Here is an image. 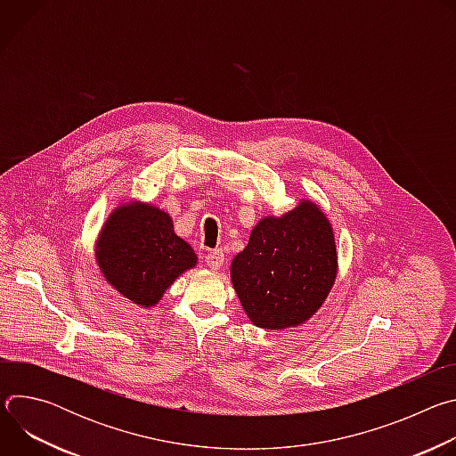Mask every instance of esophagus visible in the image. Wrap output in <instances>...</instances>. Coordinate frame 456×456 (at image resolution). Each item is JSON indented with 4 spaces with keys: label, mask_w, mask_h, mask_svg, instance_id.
<instances>
[{
    "label": "esophagus",
    "mask_w": 456,
    "mask_h": 456,
    "mask_svg": "<svg viewBox=\"0 0 456 456\" xmlns=\"http://www.w3.org/2000/svg\"><path fill=\"white\" fill-rule=\"evenodd\" d=\"M224 252L220 248L216 250H211L208 256H206V265L213 271H218L222 265H224Z\"/></svg>",
    "instance_id": "esophagus-1"
}]
</instances>
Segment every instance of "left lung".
Segmentation results:
<instances>
[{
	"label": "left lung",
	"mask_w": 456,
	"mask_h": 456,
	"mask_svg": "<svg viewBox=\"0 0 456 456\" xmlns=\"http://www.w3.org/2000/svg\"><path fill=\"white\" fill-rule=\"evenodd\" d=\"M338 267L329 216L301 199L294 209L256 224L232 259L231 281L252 324L285 330L308 321L327 301Z\"/></svg>",
	"instance_id": "8db88e82"
}]
</instances>
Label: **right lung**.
<instances>
[{
	"label": "right lung",
	"instance_id": "1",
	"mask_svg": "<svg viewBox=\"0 0 456 456\" xmlns=\"http://www.w3.org/2000/svg\"><path fill=\"white\" fill-rule=\"evenodd\" d=\"M94 254L106 283L142 308L159 305L166 290L199 264L192 247L175 232L171 216L141 200H122L111 209Z\"/></svg>",
	"mask_w": 456,
	"mask_h": 456
}]
</instances>
